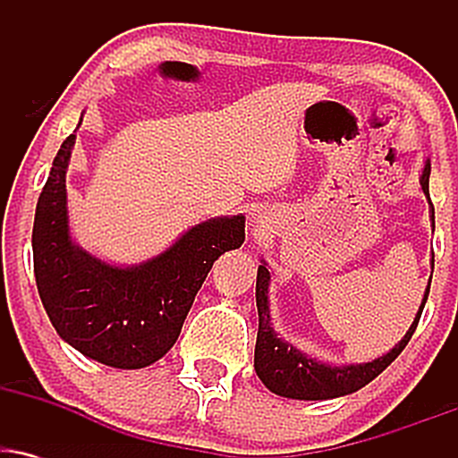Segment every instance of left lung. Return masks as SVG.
Instances as JSON below:
<instances>
[{"mask_svg": "<svg viewBox=\"0 0 458 458\" xmlns=\"http://www.w3.org/2000/svg\"><path fill=\"white\" fill-rule=\"evenodd\" d=\"M428 176L430 163L424 165L420 185H422L424 196L430 204V219H433L435 230V208L430 202L428 193ZM435 265V259H433ZM269 280L271 273L262 262L256 276V306H259V335H256V351H254V368L259 379L265 383L273 394L284 398H297V401H327V398L346 396L361 387L368 386L375 377H379L387 366L403 353V349L411 340L415 327H418L420 317H422L424 303L428 299L430 280L424 293L422 303H420L418 314H415L411 327H409L404 338L398 343L390 353L377 357V360L366 361V364H349V366H329L323 361L308 357L297 349V346L284 343L277 338L276 329L271 325L269 314Z\"/></svg>", "mask_w": 458, "mask_h": 458, "instance_id": "8db88e82", "label": "left lung"}]
</instances>
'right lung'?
<instances>
[{
    "label": "right lung",
    "mask_w": 458,
    "mask_h": 458,
    "mask_svg": "<svg viewBox=\"0 0 458 458\" xmlns=\"http://www.w3.org/2000/svg\"><path fill=\"white\" fill-rule=\"evenodd\" d=\"M75 135L57 150L36 204L34 276L40 301L62 340L105 366L146 368L176 343L213 262L245 241V217H213L189 228L155 259L115 267L71 236L66 167Z\"/></svg>",
    "instance_id": "obj_1"
}]
</instances>
